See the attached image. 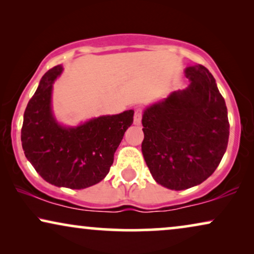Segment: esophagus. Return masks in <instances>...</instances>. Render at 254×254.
<instances>
[{
  "label": "esophagus",
  "mask_w": 254,
  "mask_h": 254,
  "mask_svg": "<svg viewBox=\"0 0 254 254\" xmlns=\"http://www.w3.org/2000/svg\"><path fill=\"white\" fill-rule=\"evenodd\" d=\"M142 114H143V111H142V109H140V107H137L134 112V124L137 125V126L138 125H141Z\"/></svg>",
  "instance_id": "obj_1"
}]
</instances>
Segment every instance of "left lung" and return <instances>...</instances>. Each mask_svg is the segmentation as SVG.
Segmentation results:
<instances>
[{
	"label": "left lung",
	"instance_id": "1",
	"mask_svg": "<svg viewBox=\"0 0 254 254\" xmlns=\"http://www.w3.org/2000/svg\"><path fill=\"white\" fill-rule=\"evenodd\" d=\"M190 85L147 107L142 154L151 176L166 189L203 183L220 164L229 140L228 111L216 82L202 64L187 67Z\"/></svg>",
	"mask_w": 254,
	"mask_h": 254
}]
</instances>
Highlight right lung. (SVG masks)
I'll return each instance as SVG.
<instances>
[{
  "mask_svg": "<svg viewBox=\"0 0 254 254\" xmlns=\"http://www.w3.org/2000/svg\"><path fill=\"white\" fill-rule=\"evenodd\" d=\"M62 72L55 65L43 76L24 112V154L41 178L59 187L82 190L105 178L134 111L95 118L77 127L59 125L52 113L53 83Z\"/></svg>",
  "mask_w": 254,
  "mask_h": 254,
  "instance_id": "obj_1",
  "label": "right lung"
}]
</instances>
